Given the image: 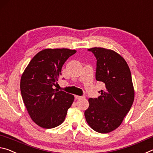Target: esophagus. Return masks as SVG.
I'll return each instance as SVG.
<instances>
[{
	"label": "esophagus",
	"instance_id": "1",
	"mask_svg": "<svg viewBox=\"0 0 153 153\" xmlns=\"http://www.w3.org/2000/svg\"><path fill=\"white\" fill-rule=\"evenodd\" d=\"M74 97H75V99H76V100H79V99H81V98H85V96H76V95H75L74 96Z\"/></svg>",
	"mask_w": 153,
	"mask_h": 153
}]
</instances>
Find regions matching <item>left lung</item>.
I'll return each mask as SVG.
<instances>
[{"label":"left lung","instance_id":"8db88e82","mask_svg":"<svg viewBox=\"0 0 153 153\" xmlns=\"http://www.w3.org/2000/svg\"><path fill=\"white\" fill-rule=\"evenodd\" d=\"M96 56V79L105 88L97 98H89L85 111L89 126L94 131L107 134L119 127L134 100V89L129 68L123 57L113 50L89 49Z\"/></svg>","mask_w":153,"mask_h":153}]
</instances>
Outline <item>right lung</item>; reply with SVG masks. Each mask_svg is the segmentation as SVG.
<instances>
[{"instance_id": "obj_1", "label": "right lung", "mask_w": 153, "mask_h": 153, "mask_svg": "<svg viewBox=\"0 0 153 153\" xmlns=\"http://www.w3.org/2000/svg\"><path fill=\"white\" fill-rule=\"evenodd\" d=\"M74 49H45L39 52L24 70L20 90L27 112L35 123L51 129L64 122L74 101L73 95L53 89L65 62Z\"/></svg>"}]
</instances>
